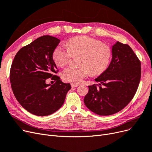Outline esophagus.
<instances>
[{
    "mask_svg": "<svg viewBox=\"0 0 152 152\" xmlns=\"http://www.w3.org/2000/svg\"><path fill=\"white\" fill-rule=\"evenodd\" d=\"M71 85L72 87H77L80 85V84H78V83H72Z\"/></svg>",
    "mask_w": 152,
    "mask_h": 152,
    "instance_id": "obj_1",
    "label": "esophagus"
}]
</instances>
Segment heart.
I'll return each mask as SVG.
<instances>
[{
  "label": "heart",
  "mask_w": 152,
  "mask_h": 152,
  "mask_svg": "<svg viewBox=\"0 0 152 152\" xmlns=\"http://www.w3.org/2000/svg\"><path fill=\"white\" fill-rule=\"evenodd\" d=\"M66 47L58 45L53 52V58L60 67L66 66L72 56L80 55L79 67H67L61 74L65 81L80 83L90 73L99 75L108 67L112 50L109 46L96 39L86 36H77L68 40Z\"/></svg>",
  "instance_id": "1"
}]
</instances>
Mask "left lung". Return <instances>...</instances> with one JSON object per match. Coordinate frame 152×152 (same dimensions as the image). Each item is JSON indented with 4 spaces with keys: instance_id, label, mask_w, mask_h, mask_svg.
Masks as SVG:
<instances>
[{
    "instance_id": "obj_1",
    "label": "left lung",
    "mask_w": 152,
    "mask_h": 152,
    "mask_svg": "<svg viewBox=\"0 0 152 152\" xmlns=\"http://www.w3.org/2000/svg\"><path fill=\"white\" fill-rule=\"evenodd\" d=\"M141 78V62L127 44L116 42L112 47L109 67L95 80L99 85L88 86L84 98L86 107L100 115L119 112L133 99Z\"/></svg>"
}]
</instances>
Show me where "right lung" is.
Segmentation results:
<instances>
[{"label": "right lung", "instance_id": "right-lung-1", "mask_svg": "<svg viewBox=\"0 0 152 152\" xmlns=\"http://www.w3.org/2000/svg\"><path fill=\"white\" fill-rule=\"evenodd\" d=\"M60 42L49 35L39 37L21 48L12 63L10 81L14 95L24 109L35 115L54 113L62 107L71 89L69 83L53 75L57 67L53 52ZM50 77L56 81L54 84L46 83Z\"/></svg>", "mask_w": 152, "mask_h": 152}]
</instances>
